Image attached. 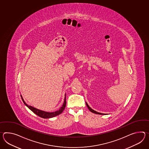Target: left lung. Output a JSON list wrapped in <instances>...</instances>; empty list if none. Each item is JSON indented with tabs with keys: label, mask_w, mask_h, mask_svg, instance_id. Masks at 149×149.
Segmentation results:
<instances>
[{
	"label": "left lung",
	"mask_w": 149,
	"mask_h": 149,
	"mask_svg": "<svg viewBox=\"0 0 149 149\" xmlns=\"http://www.w3.org/2000/svg\"><path fill=\"white\" fill-rule=\"evenodd\" d=\"M86 106L88 107V108L89 109L90 111H91V112L93 113H95V114H100V115H106V114H104V113H101L96 112V111H95V110H93V109H91V107L88 105V104H87L86 102Z\"/></svg>",
	"instance_id": "8db88e82"
}]
</instances>
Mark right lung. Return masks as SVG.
<instances>
[{
  "instance_id": "1",
  "label": "right lung",
  "mask_w": 149,
  "mask_h": 149,
  "mask_svg": "<svg viewBox=\"0 0 149 149\" xmlns=\"http://www.w3.org/2000/svg\"><path fill=\"white\" fill-rule=\"evenodd\" d=\"M66 93L65 94V99H64V102L63 103V105H62V106L58 111H56L53 112H45V111H42V110L36 109V108L33 107V106H29L24 102V100H23V98H22V97L21 95V97L22 100L24 104H25V105L26 107H28L35 114H36V115L39 116L40 117L44 118V119H49V118H53L54 116H56L59 115L61 113L63 112V111L65 109V107H66Z\"/></svg>"
}]
</instances>
